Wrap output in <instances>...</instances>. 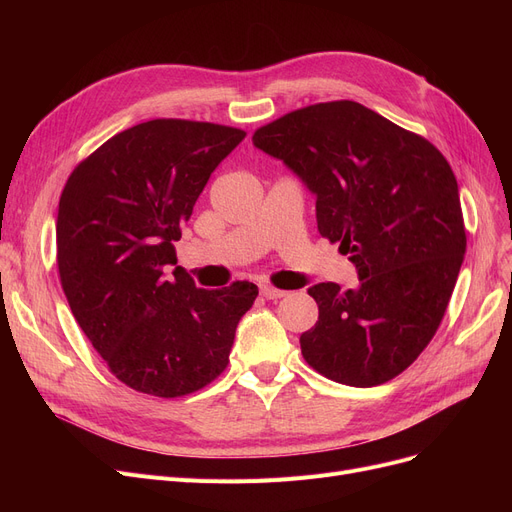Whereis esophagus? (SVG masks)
<instances>
[{"instance_id":"1","label":"esophagus","mask_w":512,"mask_h":512,"mask_svg":"<svg viewBox=\"0 0 512 512\" xmlns=\"http://www.w3.org/2000/svg\"><path fill=\"white\" fill-rule=\"evenodd\" d=\"M261 297L267 301H276V299L286 297V290H280L274 286H261Z\"/></svg>"}]
</instances>
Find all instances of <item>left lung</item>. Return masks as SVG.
Segmentation results:
<instances>
[{
    "label": "left lung",
    "instance_id": "8db88e82",
    "mask_svg": "<svg viewBox=\"0 0 512 512\" xmlns=\"http://www.w3.org/2000/svg\"><path fill=\"white\" fill-rule=\"evenodd\" d=\"M315 195L317 230L357 267L359 286L307 292L317 324L301 334L305 361L326 378L380 386L434 338L467 249L459 184L419 134L357 101L290 112L253 134Z\"/></svg>",
    "mask_w": 512,
    "mask_h": 512
}]
</instances>
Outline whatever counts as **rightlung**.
<instances>
[{
	"mask_svg": "<svg viewBox=\"0 0 512 512\" xmlns=\"http://www.w3.org/2000/svg\"><path fill=\"white\" fill-rule=\"evenodd\" d=\"M245 130L149 120L74 168L58 207V267L80 330L120 382L161 398L201 390L226 369L257 286L197 288L174 240L211 172Z\"/></svg>",
	"mask_w": 512,
	"mask_h": 512,
	"instance_id": "1",
	"label": "right lung"
}]
</instances>
